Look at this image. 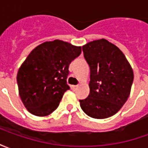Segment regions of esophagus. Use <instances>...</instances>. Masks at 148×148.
<instances>
[{"label": "esophagus", "mask_w": 148, "mask_h": 148, "mask_svg": "<svg viewBox=\"0 0 148 148\" xmlns=\"http://www.w3.org/2000/svg\"><path fill=\"white\" fill-rule=\"evenodd\" d=\"M78 86H79L78 85H77V86H72V89H73L74 90H76L77 88H78Z\"/></svg>", "instance_id": "obj_1"}]
</instances>
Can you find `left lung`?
Here are the masks:
<instances>
[{"mask_svg": "<svg viewBox=\"0 0 148 148\" xmlns=\"http://www.w3.org/2000/svg\"><path fill=\"white\" fill-rule=\"evenodd\" d=\"M84 57L90 66V94L80 100L83 112L94 119L116 114L130 95L133 70L124 53L106 39L90 41L82 46Z\"/></svg>", "mask_w": 148, "mask_h": 148, "instance_id": "8db88e82", "label": "left lung"}]
</instances>
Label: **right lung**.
I'll return each instance as SVG.
<instances>
[{
	"label": "right lung",
	"mask_w": 148,
	"mask_h": 148,
	"mask_svg": "<svg viewBox=\"0 0 148 148\" xmlns=\"http://www.w3.org/2000/svg\"><path fill=\"white\" fill-rule=\"evenodd\" d=\"M82 47L60 39L37 46L19 68L16 80L24 107L37 116H48L58 108L64 93L69 66Z\"/></svg>",
	"instance_id": "1"
}]
</instances>
